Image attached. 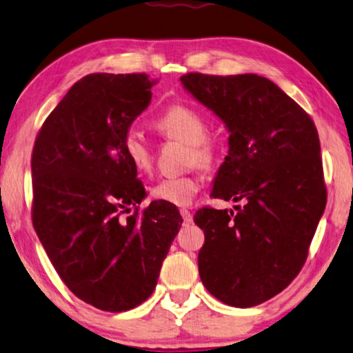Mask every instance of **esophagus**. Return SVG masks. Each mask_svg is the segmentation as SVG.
Masks as SVG:
<instances>
[{"label": "esophagus", "instance_id": "34e87169", "mask_svg": "<svg viewBox=\"0 0 353 353\" xmlns=\"http://www.w3.org/2000/svg\"><path fill=\"white\" fill-rule=\"evenodd\" d=\"M180 213H181L183 221H185L186 224H191L192 223V214H191V212L188 210V208H181Z\"/></svg>", "mask_w": 353, "mask_h": 353}]
</instances>
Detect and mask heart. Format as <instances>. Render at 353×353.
<instances>
[{
  "instance_id": "1",
  "label": "heart",
  "mask_w": 353,
  "mask_h": 353,
  "mask_svg": "<svg viewBox=\"0 0 353 353\" xmlns=\"http://www.w3.org/2000/svg\"><path fill=\"white\" fill-rule=\"evenodd\" d=\"M152 127L168 141H180L186 145V165L210 168L219 157V140L207 134V119L201 111L186 103H173L152 121ZM127 161L139 172H150L154 164V150L137 132H129L122 141ZM201 181L192 173L180 176H165L150 188L154 201L170 205H188L196 197Z\"/></svg>"
}]
</instances>
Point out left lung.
<instances>
[{
	"instance_id": "obj_1",
	"label": "left lung",
	"mask_w": 353,
	"mask_h": 353,
	"mask_svg": "<svg viewBox=\"0 0 353 353\" xmlns=\"http://www.w3.org/2000/svg\"><path fill=\"white\" fill-rule=\"evenodd\" d=\"M185 88L229 130L212 196L236 212L203 207L199 274L214 298L253 307L293 282L326 205L319 132L272 81L258 74L188 73Z\"/></svg>"
}]
</instances>
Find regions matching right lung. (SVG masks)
Wrapping results in <instances>:
<instances>
[{"instance_id": "obj_1", "label": "right lung", "mask_w": 353, "mask_h": 353, "mask_svg": "<svg viewBox=\"0 0 353 353\" xmlns=\"http://www.w3.org/2000/svg\"><path fill=\"white\" fill-rule=\"evenodd\" d=\"M152 84L146 73L84 76L33 146L34 231L71 293L106 312L150 298L183 223L170 203L140 210L145 188L122 150Z\"/></svg>"}]
</instances>
